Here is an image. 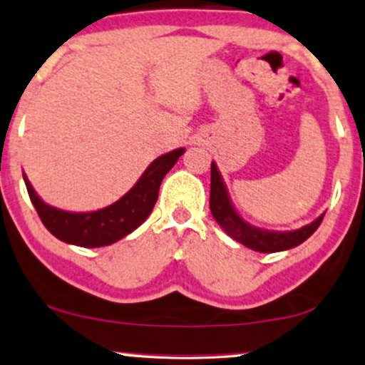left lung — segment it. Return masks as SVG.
Masks as SVG:
<instances>
[{
  "instance_id": "8db88e82",
  "label": "left lung",
  "mask_w": 365,
  "mask_h": 365,
  "mask_svg": "<svg viewBox=\"0 0 365 365\" xmlns=\"http://www.w3.org/2000/svg\"><path fill=\"white\" fill-rule=\"evenodd\" d=\"M210 210H212V215L217 220V224L225 230L229 237H232L234 241L241 242L246 247H250V250L258 252H278L292 250V247L302 244L316 232V229H318L324 217V213H321L311 224L295 230H268L250 224L235 210L232 200H230L229 190H227L224 182V178H222L215 162H212Z\"/></svg>"
}]
</instances>
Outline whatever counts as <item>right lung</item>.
Masks as SVG:
<instances>
[{"instance_id": "right-lung-1", "label": "right lung", "mask_w": 365, "mask_h": 365, "mask_svg": "<svg viewBox=\"0 0 365 365\" xmlns=\"http://www.w3.org/2000/svg\"><path fill=\"white\" fill-rule=\"evenodd\" d=\"M184 152H186L184 148H175L157 157L126 195H123L109 207L93 212H68V210L56 208L37 195L25 173L24 181L34 208L37 210L42 224L54 237L80 247L110 246L119 239L126 237L147 220L157 203L162 179Z\"/></svg>"}]
</instances>
